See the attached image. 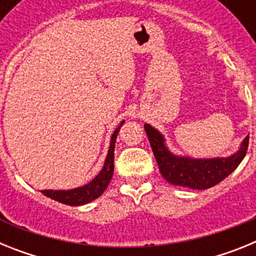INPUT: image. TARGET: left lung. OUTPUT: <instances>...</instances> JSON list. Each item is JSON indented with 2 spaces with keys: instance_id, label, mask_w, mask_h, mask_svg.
<instances>
[{
  "instance_id": "1",
  "label": "left lung",
  "mask_w": 256,
  "mask_h": 256,
  "mask_svg": "<svg viewBox=\"0 0 256 256\" xmlns=\"http://www.w3.org/2000/svg\"><path fill=\"white\" fill-rule=\"evenodd\" d=\"M144 130L162 177L174 186L192 190L210 188L227 178L242 162L248 146V136H246L238 150L227 158L198 159L172 152L164 136L150 124H144Z\"/></svg>"
}]
</instances>
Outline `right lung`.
Wrapping results in <instances>:
<instances>
[{
  "instance_id": "obj_1",
  "label": "right lung",
  "mask_w": 256,
  "mask_h": 256,
  "mask_svg": "<svg viewBox=\"0 0 256 256\" xmlns=\"http://www.w3.org/2000/svg\"><path fill=\"white\" fill-rule=\"evenodd\" d=\"M123 123L124 122H122L112 132V138H110V146H108V155H106L102 169L91 182H88L84 186L72 190H44L40 192L47 198H52V200L58 201L61 204L70 205V206H79V205L88 204V202L96 200L97 198H100L106 190V187L108 186V183L112 180V173H114L115 141H116L118 133L120 130Z\"/></svg>"
}]
</instances>
